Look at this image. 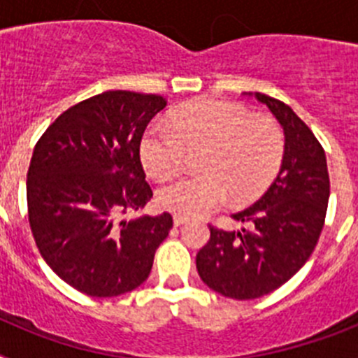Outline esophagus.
Here are the masks:
<instances>
[{
  "label": "esophagus",
  "mask_w": 358,
  "mask_h": 358,
  "mask_svg": "<svg viewBox=\"0 0 358 358\" xmlns=\"http://www.w3.org/2000/svg\"><path fill=\"white\" fill-rule=\"evenodd\" d=\"M186 222H188L186 217H182V215H173V226H182Z\"/></svg>",
  "instance_id": "1"
}]
</instances>
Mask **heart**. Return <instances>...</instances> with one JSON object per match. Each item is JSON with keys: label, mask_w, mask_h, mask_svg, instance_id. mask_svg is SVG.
I'll return each instance as SVG.
<instances>
[{"label": "heart", "mask_w": 358, "mask_h": 358, "mask_svg": "<svg viewBox=\"0 0 358 358\" xmlns=\"http://www.w3.org/2000/svg\"><path fill=\"white\" fill-rule=\"evenodd\" d=\"M285 150L283 132L268 116H255L245 106L218 98H199L176 107L169 127L145 132L140 156L145 170L159 181L185 169L188 154H201V176L161 188L157 201L182 217H201L231 197L245 204L274 179Z\"/></svg>", "instance_id": "heart-1"}]
</instances>
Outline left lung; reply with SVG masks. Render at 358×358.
Wrapping results in <instances>:
<instances>
[{
    "instance_id": "1",
    "label": "left lung",
    "mask_w": 358,
    "mask_h": 358,
    "mask_svg": "<svg viewBox=\"0 0 358 358\" xmlns=\"http://www.w3.org/2000/svg\"><path fill=\"white\" fill-rule=\"evenodd\" d=\"M256 100L271 109L285 132L281 169L252 206L233 215L242 231L210 226V242L197 252L201 280L233 299H256L280 289L306 264L324 226L330 177L324 148L287 103L267 94Z\"/></svg>"
}]
</instances>
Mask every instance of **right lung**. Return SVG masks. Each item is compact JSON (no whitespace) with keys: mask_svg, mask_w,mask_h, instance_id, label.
<instances>
[{"mask_svg":"<svg viewBox=\"0 0 358 358\" xmlns=\"http://www.w3.org/2000/svg\"><path fill=\"white\" fill-rule=\"evenodd\" d=\"M159 94L106 91L64 110L37 141L27 176L28 222L57 276L93 297L140 287L169 236L170 213L122 220L152 197L140 145Z\"/></svg>","mask_w":358,"mask_h":358,"instance_id":"obj_1","label":"right lung"}]
</instances>
